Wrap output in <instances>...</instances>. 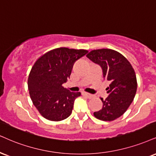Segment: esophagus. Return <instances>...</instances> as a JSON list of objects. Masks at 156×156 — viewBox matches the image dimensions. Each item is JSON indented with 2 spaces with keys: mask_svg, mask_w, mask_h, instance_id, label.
<instances>
[{
  "mask_svg": "<svg viewBox=\"0 0 156 156\" xmlns=\"http://www.w3.org/2000/svg\"><path fill=\"white\" fill-rule=\"evenodd\" d=\"M82 95L85 96V97L87 98H92L93 97V95H91V94H90V93H85V92H82Z\"/></svg>",
  "mask_w": 156,
  "mask_h": 156,
  "instance_id": "obj_1",
  "label": "esophagus"
}]
</instances>
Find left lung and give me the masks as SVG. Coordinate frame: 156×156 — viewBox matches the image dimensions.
<instances>
[{"label": "left lung", "instance_id": "8db88e82", "mask_svg": "<svg viewBox=\"0 0 156 156\" xmlns=\"http://www.w3.org/2000/svg\"><path fill=\"white\" fill-rule=\"evenodd\" d=\"M86 56L101 67L104 80L110 82L106 88L108 96L101 98L103 107L94 116L105 122L115 120L126 112L135 96L137 83L134 69L124 55L111 49L93 50Z\"/></svg>", "mask_w": 156, "mask_h": 156}]
</instances>
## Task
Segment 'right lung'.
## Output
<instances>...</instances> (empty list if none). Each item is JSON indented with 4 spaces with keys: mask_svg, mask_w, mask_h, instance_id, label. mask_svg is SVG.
<instances>
[{
    "mask_svg": "<svg viewBox=\"0 0 156 156\" xmlns=\"http://www.w3.org/2000/svg\"><path fill=\"white\" fill-rule=\"evenodd\" d=\"M86 50L58 48L40 56L32 67L28 90L34 106L44 118L58 122L72 113L80 92L72 93L63 87L70 76L74 62L84 56Z\"/></svg>",
    "mask_w": 156,
    "mask_h": 156,
    "instance_id": "1",
    "label": "right lung"
}]
</instances>
